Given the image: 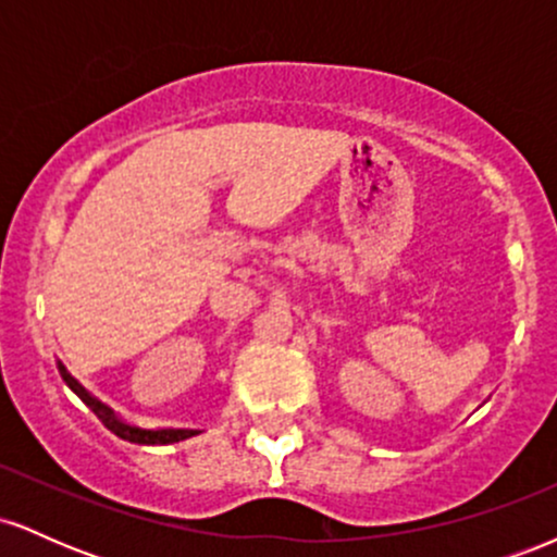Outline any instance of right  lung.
<instances>
[{
    "mask_svg": "<svg viewBox=\"0 0 557 557\" xmlns=\"http://www.w3.org/2000/svg\"><path fill=\"white\" fill-rule=\"evenodd\" d=\"M57 369H60L62 380H65V385L73 389L78 398L86 403L88 408L96 413V417L101 419V424L107 426V430H112L117 437L127 440V443H138V445H170V443H181V440H188L194 437V434H198L196 430H138V426H131L125 424V421H120L117 417H114L112 408H107L104 403H101L99 398H94L91 393H88L86 387L81 385L78 380H75L73 374L67 372L65 363L57 361Z\"/></svg>",
    "mask_w": 557,
    "mask_h": 557,
    "instance_id": "obj_1",
    "label": "right lung"
}]
</instances>
